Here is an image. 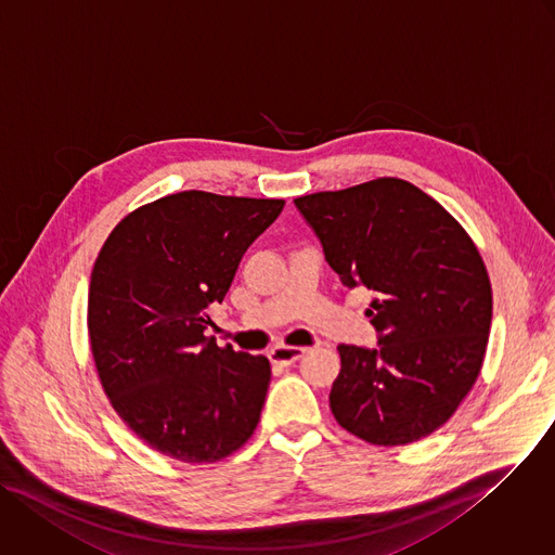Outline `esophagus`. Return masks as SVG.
<instances>
[{"label": "esophagus", "mask_w": 555, "mask_h": 555, "mask_svg": "<svg viewBox=\"0 0 555 555\" xmlns=\"http://www.w3.org/2000/svg\"><path fill=\"white\" fill-rule=\"evenodd\" d=\"M304 352H306V348H299V346H275V348H271L269 359L275 365H291L297 359H301Z\"/></svg>", "instance_id": "1"}]
</instances>
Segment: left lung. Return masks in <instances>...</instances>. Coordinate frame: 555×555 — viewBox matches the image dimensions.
Instances as JSON below:
<instances>
[{
    "label": "left lung",
    "instance_id": "8db88e82",
    "mask_svg": "<svg viewBox=\"0 0 555 555\" xmlns=\"http://www.w3.org/2000/svg\"><path fill=\"white\" fill-rule=\"evenodd\" d=\"M346 288L374 291L378 348L339 346L330 409L376 447L444 424L473 389L492 323L483 260L457 220L402 179L295 198Z\"/></svg>",
    "mask_w": 555,
    "mask_h": 555
}]
</instances>
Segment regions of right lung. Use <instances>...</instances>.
<instances>
[{
	"label": "right lung",
	"instance_id": "obj_1",
	"mask_svg": "<svg viewBox=\"0 0 555 555\" xmlns=\"http://www.w3.org/2000/svg\"><path fill=\"white\" fill-rule=\"evenodd\" d=\"M282 207L185 190L129 214L100 249L87 301L98 376L125 424L168 457L218 462L258 426L269 359L218 348L205 310Z\"/></svg>",
	"mask_w": 555,
	"mask_h": 555
}]
</instances>
